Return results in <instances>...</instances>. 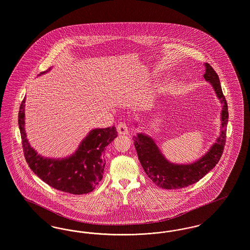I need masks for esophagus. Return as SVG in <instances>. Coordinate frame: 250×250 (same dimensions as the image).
Listing matches in <instances>:
<instances>
[{"mask_svg":"<svg viewBox=\"0 0 250 250\" xmlns=\"http://www.w3.org/2000/svg\"><path fill=\"white\" fill-rule=\"evenodd\" d=\"M117 131L121 135H126L129 133L128 127L125 123H120L119 125H117Z\"/></svg>","mask_w":250,"mask_h":250,"instance_id":"obj_1","label":"esophagus"}]
</instances>
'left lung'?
<instances>
[{
	"label": "left lung",
	"instance_id": "obj_1",
	"mask_svg": "<svg viewBox=\"0 0 250 250\" xmlns=\"http://www.w3.org/2000/svg\"><path fill=\"white\" fill-rule=\"evenodd\" d=\"M203 79L212 85L216 97L221 104V126L216 138L206 154L192 163L177 164L168 161L158 148L155 141L145 133L133 136L134 145L139 160L147 176L153 183L164 189H177L197 183L218 163L226 143L227 125L229 119L228 105L222 93L219 78L209 63H204ZM138 126V123L135 124Z\"/></svg>",
	"mask_w": 250,
	"mask_h": 250
}]
</instances>
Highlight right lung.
Listing matches in <instances>:
<instances>
[{"label":"right lung","mask_w":250,"mask_h":250,"mask_svg":"<svg viewBox=\"0 0 250 250\" xmlns=\"http://www.w3.org/2000/svg\"><path fill=\"white\" fill-rule=\"evenodd\" d=\"M42 72L43 75L49 71ZM24 97L19 111V126L24 156L30 168L39 178L57 190L74 195L87 194L95 189L103 178L106 147L117 137L116 127L92 129L71 155L62 158L45 157L31 146L25 130Z\"/></svg>","instance_id":"add662e5"}]
</instances>
